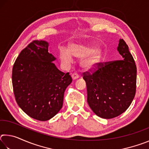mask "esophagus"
<instances>
[{
    "label": "esophagus",
    "instance_id": "1",
    "mask_svg": "<svg viewBox=\"0 0 149 149\" xmlns=\"http://www.w3.org/2000/svg\"><path fill=\"white\" fill-rule=\"evenodd\" d=\"M72 77L73 79H77V78L79 77V75H78L77 73H74V74L72 75Z\"/></svg>",
    "mask_w": 149,
    "mask_h": 149
}]
</instances>
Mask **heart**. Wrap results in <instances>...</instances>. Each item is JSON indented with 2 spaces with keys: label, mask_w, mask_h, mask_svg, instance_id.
<instances>
[{
  "label": "heart",
  "mask_w": 149,
  "mask_h": 149,
  "mask_svg": "<svg viewBox=\"0 0 149 149\" xmlns=\"http://www.w3.org/2000/svg\"><path fill=\"white\" fill-rule=\"evenodd\" d=\"M73 56L82 58L81 65L87 70H95L102 62L104 52L97 45L91 42H73L70 45V50L66 48L60 49V58L65 65H69L74 61Z\"/></svg>",
  "instance_id": "1"
}]
</instances>
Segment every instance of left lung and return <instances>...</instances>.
I'll return each mask as SVG.
<instances>
[{"mask_svg":"<svg viewBox=\"0 0 149 149\" xmlns=\"http://www.w3.org/2000/svg\"><path fill=\"white\" fill-rule=\"evenodd\" d=\"M117 50L120 60L101 63L93 74L84 73L87 102L95 114L104 119L122 114L134 99L137 68L129 48L119 40Z\"/></svg>","mask_w":149,"mask_h":149,"instance_id":"obj_1","label":"left lung"}]
</instances>
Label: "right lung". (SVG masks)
I'll list each match as a JSON object with an SVG mask.
<instances>
[{"label":"right lung","mask_w":149,"mask_h":149,"mask_svg":"<svg viewBox=\"0 0 149 149\" xmlns=\"http://www.w3.org/2000/svg\"><path fill=\"white\" fill-rule=\"evenodd\" d=\"M49 42L33 41L22 50L12 69V85L20 108L33 119L47 121L62 107L65 90L72 79L57 68Z\"/></svg>","instance_id":"right-lung-1"}]
</instances>
